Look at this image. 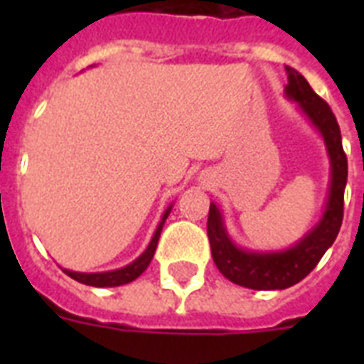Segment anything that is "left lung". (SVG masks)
Wrapping results in <instances>:
<instances>
[{"label": "left lung", "mask_w": 364, "mask_h": 364, "mask_svg": "<svg viewBox=\"0 0 364 364\" xmlns=\"http://www.w3.org/2000/svg\"><path fill=\"white\" fill-rule=\"evenodd\" d=\"M289 85L285 94L289 100L299 104L311 124L321 132L331 159V187L325 213L316 227L299 240L293 247L285 251H247L238 247L228 238L223 223L221 211L211 202L208 215V238L211 255L223 276L236 285L255 289V291H274L287 289L302 282L317 266L331 245L334 243L344 219V188L348 181V159L342 149V136L336 117L325 100L317 96L304 77L293 68H287Z\"/></svg>", "instance_id": "obj_1"}]
</instances>
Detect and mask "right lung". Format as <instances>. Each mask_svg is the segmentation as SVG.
<instances>
[{
  "mask_svg": "<svg viewBox=\"0 0 364 364\" xmlns=\"http://www.w3.org/2000/svg\"><path fill=\"white\" fill-rule=\"evenodd\" d=\"M170 211H171V205L164 211L162 221H160V225L156 227V230H154V236L153 240H151V243L147 245V249H145V251H143V253L139 255L134 262L124 266V268H119V270H111V272H100V274H82V272H71V270H65V268L64 272L70 277H73L75 282L85 283V285H92V287H119V285H126V283L134 282V279L141 276L143 272L147 270V266L151 264L154 251H156V245H159L160 232H162V227H164L166 219H168V215H170Z\"/></svg>",
  "mask_w": 364,
  "mask_h": 364,
  "instance_id": "obj_1",
  "label": "right lung"
}]
</instances>
